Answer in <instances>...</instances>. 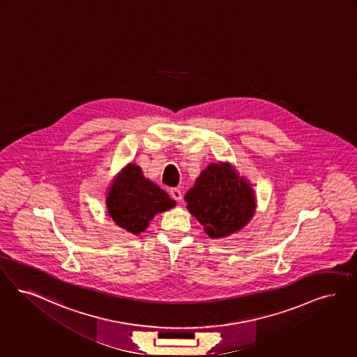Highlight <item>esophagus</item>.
Here are the masks:
<instances>
[{
	"label": "esophagus",
	"instance_id": "34e87169",
	"mask_svg": "<svg viewBox=\"0 0 357 357\" xmlns=\"http://www.w3.org/2000/svg\"><path fill=\"white\" fill-rule=\"evenodd\" d=\"M170 195H172V199L178 200V202L182 199V192H181L179 188H172Z\"/></svg>",
	"mask_w": 357,
	"mask_h": 357
}]
</instances>
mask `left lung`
Listing matches in <instances>:
<instances>
[{
  "label": "left lung",
  "mask_w": 357,
  "mask_h": 357,
  "mask_svg": "<svg viewBox=\"0 0 357 357\" xmlns=\"http://www.w3.org/2000/svg\"><path fill=\"white\" fill-rule=\"evenodd\" d=\"M187 210L204 232L226 238L245 227L255 214L257 198L251 185L229 163H210L185 195Z\"/></svg>",
  "instance_id": "obj_1"
}]
</instances>
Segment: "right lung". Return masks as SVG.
<instances>
[{"mask_svg":"<svg viewBox=\"0 0 357 357\" xmlns=\"http://www.w3.org/2000/svg\"><path fill=\"white\" fill-rule=\"evenodd\" d=\"M106 206L119 227L138 235L149 227L155 215L172 208L175 200L146 179L139 166L128 163L110 185Z\"/></svg>","mask_w":357,"mask_h":357,"instance_id":"obj_1","label":"right lung"}]
</instances>
